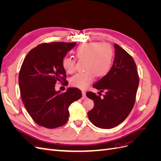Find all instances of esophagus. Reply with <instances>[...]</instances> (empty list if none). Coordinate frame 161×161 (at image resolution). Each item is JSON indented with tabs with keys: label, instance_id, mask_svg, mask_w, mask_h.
I'll return each mask as SVG.
<instances>
[{
	"label": "esophagus",
	"instance_id": "esophagus-1",
	"mask_svg": "<svg viewBox=\"0 0 161 161\" xmlns=\"http://www.w3.org/2000/svg\"><path fill=\"white\" fill-rule=\"evenodd\" d=\"M82 99L84 100L86 98V92L85 91H82Z\"/></svg>",
	"mask_w": 161,
	"mask_h": 161
}]
</instances>
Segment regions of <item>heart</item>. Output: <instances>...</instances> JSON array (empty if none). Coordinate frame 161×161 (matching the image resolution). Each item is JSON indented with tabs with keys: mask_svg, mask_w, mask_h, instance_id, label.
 <instances>
[{
	"mask_svg": "<svg viewBox=\"0 0 161 161\" xmlns=\"http://www.w3.org/2000/svg\"><path fill=\"white\" fill-rule=\"evenodd\" d=\"M79 60H85V72L78 73L70 79V84L81 89H85L93 81L95 76L104 77L109 72L114 60V52L111 46L101 42L83 43L74 52ZM64 70L72 74L76 70V60L66 56L62 60Z\"/></svg>",
	"mask_w": 161,
	"mask_h": 161,
	"instance_id": "b5f03b06",
	"label": "heart"
}]
</instances>
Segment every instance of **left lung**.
<instances>
[{"mask_svg": "<svg viewBox=\"0 0 161 161\" xmlns=\"http://www.w3.org/2000/svg\"><path fill=\"white\" fill-rule=\"evenodd\" d=\"M113 66L106 76L92 86L105 91L101 98L92 92L86 96L94 102V108L88 112L90 121L96 127L111 129L118 125L127 118L136 101L139 76L136 63L129 53L115 43Z\"/></svg>", "mask_w": 161, "mask_h": 161, "instance_id": "8db88e82", "label": "left lung"}]
</instances>
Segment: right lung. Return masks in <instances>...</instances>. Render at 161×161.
Segmentation results:
<instances>
[{"instance_id":"add662e5","label":"right lung","mask_w":161,"mask_h":161,"mask_svg":"<svg viewBox=\"0 0 161 161\" xmlns=\"http://www.w3.org/2000/svg\"><path fill=\"white\" fill-rule=\"evenodd\" d=\"M76 44L43 43L30 50L23 62L19 75L21 99L33 120L42 127L53 129L64 125L69 106L81 98L80 90L75 87L64 92L55 90L57 82L68 83L62 62Z\"/></svg>"}]
</instances>
